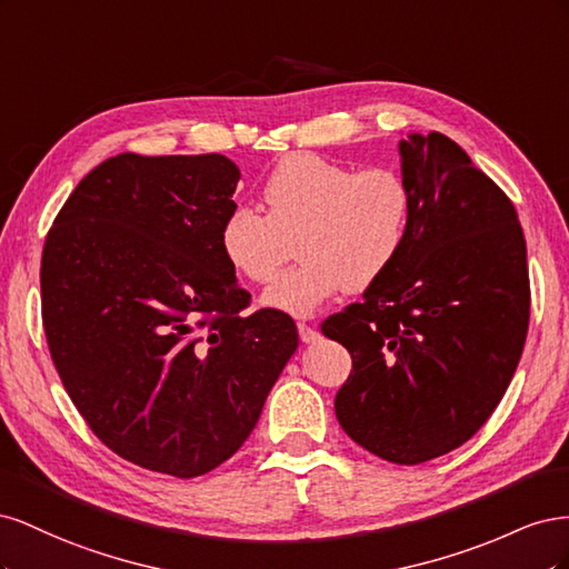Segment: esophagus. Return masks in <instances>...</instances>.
Segmentation results:
<instances>
[{
  "label": "esophagus",
  "mask_w": 569,
  "mask_h": 569,
  "mask_svg": "<svg viewBox=\"0 0 569 569\" xmlns=\"http://www.w3.org/2000/svg\"><path fill=\"white\" fill-rule=\"evenodd\" d=\"M297 327H299V337H301L303 343H313V341L320 339V332L316 330V327L308 325V322H299Z\"/></svg>",
  "instance_id": "obj_1"
}]
</instances>
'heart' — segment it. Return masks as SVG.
Masks as SVG:
<instances>
[{
    "mask_svg": "<svg viewBox=\"0 0 569 569\" xmlns=\"http://www.w3.org/2000/svg\"><path fill=\"white\" fill-rule=\"evenodd\" d=\"M266 213L239 203L220 222L226 261L251 282H268L299 237L301 263L280 274L263 303L311 316L341 291H363L399 258L412 211L410 189L391 168L353 170L320 153H289L263 182Z\"/></svg>",
    "mask_w": 569,
    "mask_h": 569,
    "instance_id": "obj_1",
    "label": "heart"
}]
</instances>
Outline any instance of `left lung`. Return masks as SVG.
<instances>
[{
	"label": "left lung",
	"instance_id": "8db88e82",
	"mask_svg": "<svg viewBox=\"0 0 569 569\" xmlns=\"http://www.w3.org/2000/svg\"><path fill=\"white\" fill-rule=\"evenodd\" d=\"M412 211L393 266L322 322L347 347L335 410L389 462L458 449L501 403L527 339V244L512 201L441 132L399 142Z\"/></svg>",
	"mask_w": 569,
	"mask_h": 569
}]
</instances>
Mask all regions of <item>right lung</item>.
<instances>
[{
  "label": "right lung",
  "instance_id": "obj_1",
  "mask_svg": "<svg viewBox=\"0 0 569 569\" xmlns=\"http://www.w3.org/2000/svg\"><path fill=\"white\" fill-rule=\"evenodd\" d=\"M239 168L118 153L84 176L42 251V322L92 432L140 468L199 477L239 451L299 347L220 251Z\"/></svg>",
  "mask_w": 569,
  "mask_h": 569
}]
</instances>
